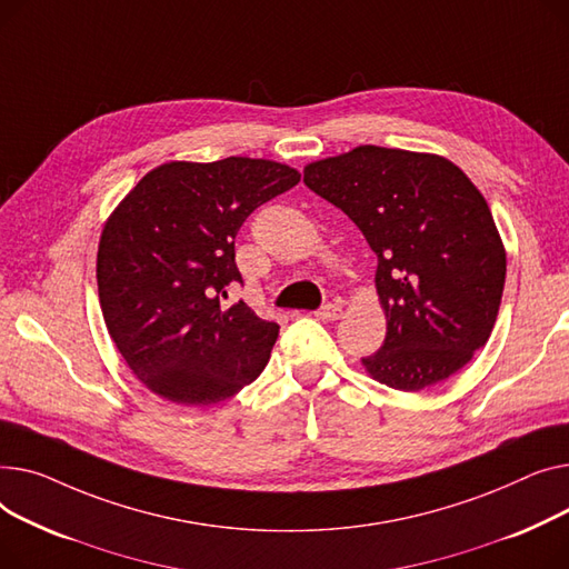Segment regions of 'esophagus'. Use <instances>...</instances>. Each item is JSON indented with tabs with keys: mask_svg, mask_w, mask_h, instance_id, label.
Listing matches in <instances>:
<instances>
[{
	"mask_svg": "<svg viewBox=\"0 0 569 569\" xmlns=\"http://www.w3.org/2000/svg\"><path fill=\"white\" fill-rule=\"evenodd\" d=\"M315 317L321 319V321H338L342 317V306L340 303H326L323 308H319L315 312Z\"/></svg>",
	"mask_w": 569,
	"mask_h": 569,
	"instance_id": "34e87169",
	"label": "esophagus"
}]
</instances>
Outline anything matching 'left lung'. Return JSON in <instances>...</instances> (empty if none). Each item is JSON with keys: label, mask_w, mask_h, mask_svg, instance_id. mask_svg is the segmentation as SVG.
I'll return each instance as SVG.
<instances>
[{"label": "left lung", "mask_w": 569, "mask_h": 569, "mask_svg": "<svg viewBox=\"0 0 569 569\" xmlns=\"http://www.w3.org/2000/svg\"><path fill=\"white\" fill-rule=\"evenodd\" d=\"M303 181L379 259L386 340L365 372L405 392L459 372L487 345L506 284V248L473 181L443 156L375 144L306 164Z\"/></svg>", "instance_id": "1"}]
</instances>
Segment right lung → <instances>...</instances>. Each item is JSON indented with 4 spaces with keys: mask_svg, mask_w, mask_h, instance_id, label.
Listing matches in <instances>:
<instances>
[{
    "mask_svg": "<svg viewBox=\"0 0 569 569\" xmlns=\"http://www.w3.org/2000/svg\"><path fill=\"white\" fill-rule=\"evenodd\" d=\"M300 181L289 164L229 156L170 160L144 174L100 233V310L126 365L153 395L211 407L252 383L280 326L243 300L220 306L241 282L233 239L246 218Z\"/></svg>",
    "mask_w": 569,
    "mask_h": 569,
    "instance_id": "1",
    "label": "right lung"
}]
</instances>
